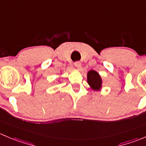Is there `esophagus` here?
Instances as JSON below:
<instances>
[{
  "label": "esophagus",
  "instance_id": "34e87169",
  "mask_svg": "<svg viewBox=\"0 0 146 146\" xmlns=\"http://www.w3.org/2000/svg\"><path fill=\"white\" fill-rule=\"evenodd\" d=\"M74 66L76 67V68L79 69L81 67V66H82V64H81L80 62H79V61H76V62H74Z\"/></svg>",
  "mask_w": 146,
  "mask_h": 146
}]
</instances>
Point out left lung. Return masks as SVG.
Returning a JSON list of instances; mask_svg holds the SVG:
<instances>
[{
	"mask_svg": "<svg viewBox=\"0 0 146 146\" xmlns=\"http://www.w3.org/2000/svg\"><path fill=\"white\" fill-rule=\"evenodd\" d=\"M88 83L94 89H100L102 82L101 78L98 73H97L94 70H91L88 73Z\"/></svg>",
	"mask_w": 146,
	"mask_h": 146,
	"instance_id": "8db88e82",
	"label": "left lung"
}]
</instances>
